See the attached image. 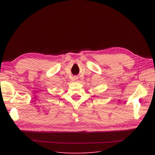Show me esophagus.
I'll return each mask as SVG.
<instances>
[{
    "mask_svg": "<svg viewBox=\"0 0 155 155\" xmlns=\"http://www.w3.org/2000/svg\"><path fill=\"white\" fill-rule=\"evenodd\" d=\"M73 78H74V80H77V79H78V77L75 76V77H73Z\"/></svg>",
    "mask_w": 155,
    "mask_h": 155,
    "instance_id": "1",
    "label": "esophagus"
}]
</instances>
